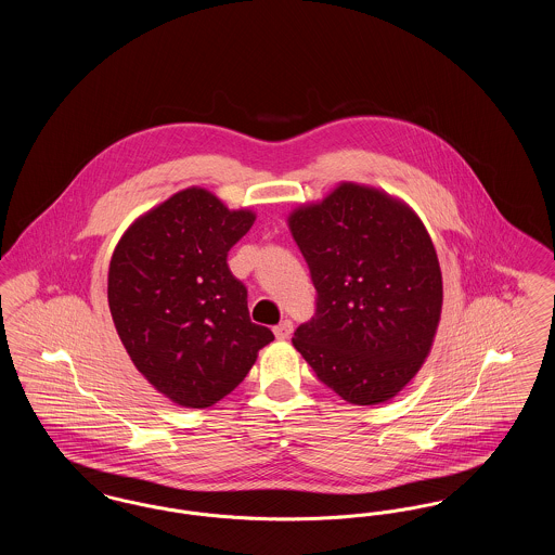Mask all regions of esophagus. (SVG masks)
I'll use <instances>...</instances> for the list:
<instances>
[{"instance_id": "1", "label": "esophagus", "mask_w": 555, "mask_h": 555, "mask_svg": "<svg viewBox=\"0 0 555 555\" xmlns=\"http://www.w3.org/2000/svg\"><path fill=\"white\" fill-rule=\"evenodd\" d=\"M291 333H293V322L291 320H283L279 326H274L276 339H289Z\"/></svg>"}]
</instances>
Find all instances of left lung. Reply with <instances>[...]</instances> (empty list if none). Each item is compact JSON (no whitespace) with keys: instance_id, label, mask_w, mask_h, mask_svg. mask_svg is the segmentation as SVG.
<instances>
[{"instance_id":"1","label":"left lung","mask_w":555,"mask_h":555,"mask_svg":"<svg viewBox=\"0 0 555 555\" xmlns=\"http://www.w3.org/2000/svg\"><path fill=\"white\" fill-rule=\"evenodd\" d=\"M317 289L295 349L356 405L396 397L423 366L441 318L443 281L421 218L370 186L344 183L289 216Z\"/></svg>"}]
</instances>
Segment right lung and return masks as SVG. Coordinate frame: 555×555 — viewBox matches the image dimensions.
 <instances>
[{
    "label": "right lung",
    "mask_w": 555,
    "mask_h": 555,
    "mask_svg": "<svg viewBox=\"0 0 555 555\" xmlns=\"http://www.w3.org/2000/svg\"><path fill=\"white\" fill-rule=\"evenodd\" d=\"M256 216L191 186L141 216L118 241L107 304L137 370L183 408L229 396L274 339L254 324L227 264Z\"/></svg>",
    "instance_id": "add662e5"
}]
</instances>
